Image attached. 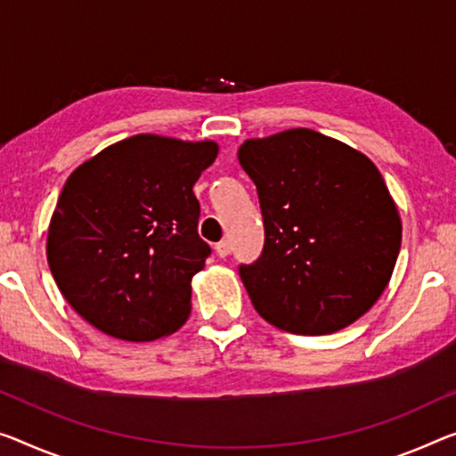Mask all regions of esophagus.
Here are the masks:
<instances>
[{
	"mask_svg": "<svg viewBox=\"0 0 456 456\" xmlns=\"http://www.w3.org/2000/svg\"><path fill=\"white\" fill-rule=\"evenodd\" d=\"M230 250H232V248H230V242L228 240H222V242L216 244V255L222 256V258L228 256Z\"/></svg>",
	"mask_w": 456,
	"mask_h": 456,
	"instance_id": "esophagus-1",
	"label": "esophagus"
}]
</instances>
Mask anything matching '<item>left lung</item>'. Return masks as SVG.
<instances>
[{
  "mask_svg": "<svg viewBox=\"0 0 456 456\" xmlns=\"http://www.w3.org/2000/svg\"><path fill=\"white\" fill-rule=\"evenodd\" d=\"M238 160L261 204L265 244L238 273L255 310L293 334L359 320L387 287L402 220L381 173L350 146L296 128L247 140Z\"/></svg>",
  "mask_w": 456,
  "mask_h": 456,
  "instance_id": "left-lung-1",
  "label": "left lung"
}]
</instances>
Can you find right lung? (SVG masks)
<instances>
[{
    "instance_id": "right-lung-1",
    "label": "right lung",
    "mask_w": 456,
    "mask_h": 456,
    "mask_svg": "<svg viewBox=\"0 0 456 456\" xmlns=\"http://www.w3.org/2000/svg\"><path fill=\"white\" fill-rule=\"evenodd\" d=\"M216 142L138 134L77 167L62 187L48 267L79 316L114 338L149 342L183 324L191 277L212 248L193 185Z\"/></svg>"
}]
</instances>
